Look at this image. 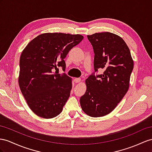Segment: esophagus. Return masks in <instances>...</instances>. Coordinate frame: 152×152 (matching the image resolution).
<instances>
[{
    "instance_id": "esophagus-1",
    "label": "esophagus",
    "mask_w": 152,
    "mask_h": 152,
    "mask_svg": "<svg viewBox=\"0 0 152 152\" xmlns=\"http://www.w3.org/2000/svg\"><path fill=\"white\" fill-rule=\"evenodd\" d=\"M75 80V82L76 83L81 82V78H77H77H75V80Z\"/></svg>"
}]
</instances>
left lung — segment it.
Returning <instances> with one entry per match:
<instances>
[{
  "instance_id": "left-lung-1",
  "label": "left lung",
  "mask_w": 152,
  "mask_h": 152,
  "mask_svg": "<svg viewBox=\"0 0 152 152\" xmlns=\"http://www.w3.org/2000/svg\"><path fill=\"white\" fill-rule=\"evenodd\" d=\"M94 52V70L103 75H91L85 80L87 90L80 99L85 114L93 118L104 116L114 110L126 94L134 68L130 49L115 34L103 32L87 35Z\"/></svg>"
}]
</instances>
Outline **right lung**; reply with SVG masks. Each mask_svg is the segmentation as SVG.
Segmentation results:
<instances>
[{"label":"right lung","instance_id":"1","mask_svg":"<svg viewBox=\"0 0 152 152\" xmlns=\"http://www.w3.org/2000/svg\"><path fill=\"white\" fill-rule=\"evenodd\" d=\"M83 39L81 34L46 33L29 42L20 58L18 84L27 104L34 114L45 119L59 115L70 96L72 78L53 72L61 67L74 46Z\"/></svg>","mask_w":152,"mask_h":152}]
</instances>
